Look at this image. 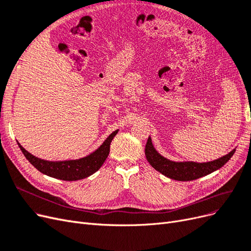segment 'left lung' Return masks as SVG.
<instances>
[{"label": "left lung", "mask_w": 251, "mask_h": 251, "mask_svg": "<svg viewBox=\"0 0 251 251\" xmlns=\"http://www.w3.org/2000/svg\"><path fill=\"white\" fill-rule=\"evenodd\" d=\"M234 151H236V149L230 151L228 154L213 161H207V163L172 161L159 154L155 148L153 147L151 137H149L146 148H145V154H146V158L149 161V164L163 175L174 180L189 181L200 178L202 176H205L220 169L230 159Z\"/></svg>", "instance_id": "obj_1"}]
</instances>
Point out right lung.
Returning a JSON list of instances; mask_svg holds the SVG:
<instances>
[{
    "mask_svg": "<svg viewBox=\"0 0 251 251\" xmlns=\"http://www.w3.org/2000/svg\"><path fill=\"white\" fill-rule=\"evenodd\" d=\"M118 130L112 132L106 140L103 142L101 146L95 150L91 154L79 159L62 160V161H49L40 159L34 155H32L27 150L22 147V145L18 142V145L24 155L29 160V163L34 166L39 172L46 174L53 178H57L67 181H74L83 179L85 177L91 176L95 172L98 171L101 166L104 164L105 159L109 154L110 143Z\"/></svg>",
    "mask_w": 251,
    "mask_h": 251,
    "instance_id": "obj_1",
    "label": "right lung"
}]
</instances>
